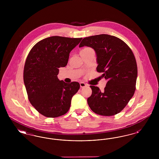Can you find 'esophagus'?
Listing matches in <instances>:
<instances>
[{"instance_id": "obj_1", "label": "esophagus", "mask_w": 159, "mask_h": 159, "mask_svg": "<svg viewBox=\"0 0 159 159\" xmlns=\"http://www.w3.org/2000/svg\"><path fill=\"white\" fill-rule=\"evenodd\" d=\"M80 88H83L86 87L87 85H86V84H85L84 82H80Z\"/></svg>"}]
</instances>
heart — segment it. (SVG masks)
<instances>
[{
	"label": "heart",
	"instance_id": "b5f03b06",
	"mask_svg": "<svg viewBox=\"0 0 159 159\" xmlns=\"http://www.w3.org/2000/svg\"><path fill=\"white\" fill-rule=\"evenodd\" d=\"M91 48H85L84 49H83V50H87V49H90Z\"/></svg>",
	"mask_w": 159,
	"mask_h": 159
}]
</instances>
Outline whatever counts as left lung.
Instances as JSON below:
<instances>
[{"label": "left lung", "mask_w": 159, "mask_h": 159, "mask_svg": "<svg viewBox=\"0 0 159 159\" xmlns=\"http://www.w3.org/2000/svg\"><path fill=\"white\" fill-rule=\"evenodd\" d=\"M91 47L97 55V71L107 80L104 91L91 86L88 98L91 110L99 115L110 116L119 113L133 97L138 69L130 48L121 39L108 34L84 38L79 47Z\"/></svg>", "instance_id": "1"}]
</instances>
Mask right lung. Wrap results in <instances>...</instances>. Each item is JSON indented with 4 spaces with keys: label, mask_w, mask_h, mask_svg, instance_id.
Returning a JSON list of instances; mask_svg holds the SVG:
<instances>
[{
    "label": "right lung",
    "mask_w": 159,
    "mask_h": 159,
    "mask_svg": "<svg viewBox=\"0 0 159 159\" xmlns=\"http://www.w3.org/2000/svg\"><path fill=\"white\" fill-rule=\"evenodd\" d=\"M82 38L51 36L31 49L24 68V82L31 105L47 117L67 113L73 96L80 88L76 82L67 83L57 75L68 62L70 52Z\"/></svg>",
    "instance_id": "add662e5"
}]
</instances>
